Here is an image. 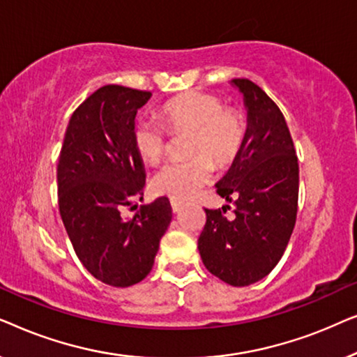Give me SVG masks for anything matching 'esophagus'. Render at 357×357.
Returning a JSON list of instances; mask_svg holds the SVG:
<instances>
[{"label":"esophagus","instance_id":"1","mask_svg":"<svg viewBox=\"0 0 357 357\" xmlns=\"http://www.w3.org/2000/svg\"><path fill=\"white\" fill-rule=\"evenodd\" d=\"M170 206H172L174 213H180V211H182V208H183V203L177 202V199H170Z\"/></svg>","mask_w":357,"mask_h":357}]
</instances>
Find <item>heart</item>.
<instances>
[{
  "instance_id": "1",
  "label": "heart",
  "mask_w": 357,
  "mask_h": 357,
  "mask_svg": "<svg viewBox=\"0 0 357 357\" xmlns=\"http://www.w3.org/2000/svg\"><path fill=\"white\" fill-rule=\"evenodd\" d=\"M170 133H190L188 154L193 159L164 165L151 178L154 193L178 202L193 198L211 180L213 164L226 167L241 153L245 141V120L238 112L222 109V102L208 92L192 91L174 97L160 109ZM133 144L144 162L158 164L167 148V131L158 121L139 120Z\"/></svg>"
}]
</instances>
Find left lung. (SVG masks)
Returning a JSON list of instances; mask_svg holds the SVG:
<instances>
[{
    "mask_svg": "<svg viewBox=\"0 0 357 357\" xmlns=\"http://www.w3.org/2000/svg\"><path fill=\"white\" fill-rule=\"evenodd\" d=\"M231 84L243 97L247 131L241 153L216 188L236 204V218L229 221L219 209H204L198 250L211 275L241 287L270 275L286 250L296 224L299 164L275 102L248 79Z\"/></svg>",
    "mask_w": 357,
    "mask_h": 357,
    "instance_id": "obj_1",
    "label": "left lung"
}]
</instances>
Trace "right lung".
Masks as SVG:
<instances>
[{
  "instance_id": "add662e5",
  "label": "right lung",
  "mask_w": 357,
  "mask_h": 357,
  "mask_svg": "<svg viewBox=\"0 0 357 357\" xmlns=\"http://www.w3.org/2000/svg\"><path fill=\"white\" fill-rule=\"evenodd\" d=\"M151 96L116 84L97 89L71 115L58 159V206L68 237L86 270L112 287L149 275L172 221L165 197L141 204L131 219L120 214L143 199L146 170L133 128Z\"/></svg>"
}]
</instances>
